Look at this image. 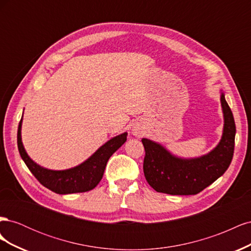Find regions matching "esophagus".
<instances>
[{
	"label": "esophagus",
	"instance_id": "34e87169",
	"mask_svg": "<svg viewBox=\"0 0 251 251\" xmlns=\"http://www.w3.org/2000/svg\"><path fill=\"white\" fill-rule=\"evenodd\" d=\"M144 133V130L143 127L139 125H135L133 127H132V134L134 136H136V137H140V136H142Z\"/></svg>",
	"mask_w": 251,
	"mask_h": 251
}]
</instances>
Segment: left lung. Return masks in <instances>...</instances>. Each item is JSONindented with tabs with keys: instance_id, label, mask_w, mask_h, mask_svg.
Masks as SVG:
<instances>
[{
	"instance_id": "left-lung-1",
	"label": "left lung",
	"mask_w": 251,
	"mask_h": 251,
	"mask_svg": "<svg viewBox=\"0 0 251 251\" xmlns=\"http://www.w3.org/2000/svg\"><path fill=\"white\" fill-rule=\"evenodd\" d=\"M223 132L219 143L207 154L183 158L174 155L161 143L142 138L146 157L143 172L156 192L169 195H196L222 176L232 160L235 125L232 112L221 90Z\"/></svg>"
}]
</instances>
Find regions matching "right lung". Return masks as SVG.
<instances>
[{
    "instance_id": "add662e5",
    "label": "right lung",
    "mask_w": 251,
    "mask_h": 251,
    "mask_svg": "<svg viewBox=\"0 0 251 251\" xmlns=\"http://www.w3.org/2000/svg\"><path fill=\"white\" fill-rule=\"evenodd\" d=\"M22 123L18 128V148L20 155L27 168L40 183L59 195L85 193L100 183L110 157L126 141L125 132L111 138L80 164L67 170H50L41 166L29 157L22 141Z\"/></svg>"
}]
</instances>
